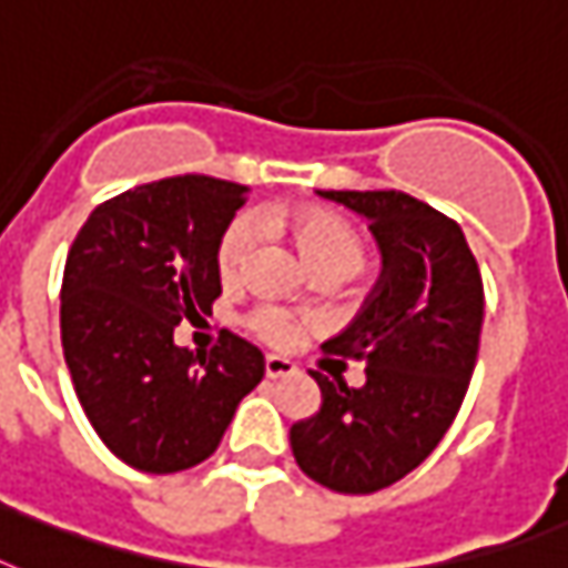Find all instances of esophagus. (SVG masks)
<instances>
[{
    "mask_svg": "<svg viewBox=\"0 0 568 568\" xmlns=\"http://www.w3.org/2000/svg\"><path fill=\"white\" fill-rule=\"evenodd\" d=\"M292 373H297L294 362L283 356H265V376L268 379H283V376H292Z\"/></svg>",
    "mask_w": 568,
    "mask_h": 568,
    "instance_id": "esophagus-1",
    "label": "esophagus"
}]
</instances>
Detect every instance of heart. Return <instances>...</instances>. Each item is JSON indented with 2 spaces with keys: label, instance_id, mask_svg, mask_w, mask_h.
<instances>
[{
  "label": "heart",
  "instance_id": "1",
  "mask_svg": "<svg viewBox=\"0 0 568 568\" xmlns=\"http://www.w3.org/2000/svg\"><path fill=\"white\" fill-rule=\"evenodd\" d=\"M268 221L276 227H283L294 239L300 256H303L308 268L335 265L341 271H353L362 262V239L335 212L321 210V206H294V210L268 212ZM253 244H256V221H233L219 244V274L224 283L242 274ZM251 326L256 335H262L271 344H292L300 332L297 321L280 306L256 308L251 315Z\"/></svg>",
  "mask_w": 568,
  "mask_h": 568
}]
</instances>
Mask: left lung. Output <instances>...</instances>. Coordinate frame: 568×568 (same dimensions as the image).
I'll use <instances>...</instances> for the list:
<instances>
[{
  "label": "left lung",
  "instance_id": "8db88e82",
  "mask_svg": "<svg viewBox=\"0 0 568 568\" xmlns=\"http://www.w3.org/2000/svg\"><path fill=\"white\" fill-rule=\"evenodd\" d=\"M367 221L382 274L324 344L362 358L364 385L312 371L321 412L288 432L294 460L335 493H376L435 452L476 371L484 285L464 230L405 192H317Z\"/></svg>",
  "mask_w": 568,
  "mask_h": 568
}]
</instances>
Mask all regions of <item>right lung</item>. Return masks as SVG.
Wrapping results in <instances>:
<instances>
[{"label":"right lung","mask_w":568,"mask_h":568,"mask_svg":"<svg viewBox=\"0 0 568 568\" xmlns=\"http://www.w3.org/2000/svg\"><path fill=\"white\" fill-rule=\"evenodd\" d=\"M247 186L183 174L110 197L69 247L60 341L78 403L119 460L180 473L219 449L265 356L233 332L210 353L174 326L221 294L219 244Z\"/></svg>","instance_id":"obj_1"}]
</instances>
